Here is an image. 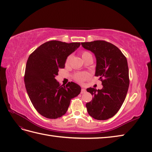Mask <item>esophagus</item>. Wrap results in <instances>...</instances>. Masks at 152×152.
Returning a JSON list of instances; mask_svg holds the SVG:
<instances>
[{
    "label": "esophagus",
    "instance_id": "esophagus-1",
    "mask_svg": "<svg viewBox=\"0 0 152 152\" xmlns=\"http://www.w3.org/2000/svg\"><path fill=\"white\" fill-rule=\"evenodd\" d=\"M86 92V90L85 89V88H83L82 87V89H81V92H80V93H81V94H84V93H85Z\"/></svg>",
    "mask_w": 152,
    "mask_h": 152
}]
</instances>
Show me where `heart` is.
<instances>
[{
    "label": "heart",
    "instance_id": "1",
    "mask_svg": "<svg viewBox=\"0 0 152 152\" xmlns=\"http://www.w3.org/2000/svg\"><path fill=\"white\" fill-rule=\"evenodd\" d=\"M90 56H92L91 55V54L87 51H84L82 53V58L83 60L86 59L87 57ZM71 58H72V55H69L67 56V58H66V65H67L69 64L70 60H71ZM89 77H90V75L88 73L82 72V73H78L75 74V76H74V78H75V79L76 80H77V81L83 82V81H84V80H85L88 79Z\"/></svg>",
    "mask_w": 152,
    "mask_h": 152
}]
</instances>
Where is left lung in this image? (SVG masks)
<instances>
[{
    "label": "left lung",
    "instance_id": "1",
    "mask_svg": "<svg viewBox=\"0 0 152 152\" xmlns=\"http://www.w3.org/2000/svg\"><path fill=\"white\" fill-rule=\"evenodd\" d=\"M96 58L95 76L99 77L103 88H87L94 96L86 104L89 115L104 120L114 116L122 107L129 85L127 61L122 51L112 43L102 40L81 43Z\"/></svg>",
    "mask_w": 152,
    "mask_h": 152
}]
</instances>
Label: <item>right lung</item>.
I'll return each instance as SVG.
<instances>
[{
  "label": "right lung",
  "mask_w": 152,
  "mask_h": 152,
  "mask_svg": "<svg viewBox=\"0 0 152 152\" xmlns=\"http://www.w3.org/2000/svg\"><path fill=\"white\" fill-rule=\"evenodd\" d=\"M80 43L48 42L38 47L26 62L25 84L29 98L38 112L56 119L64 115L70 101L79 95L81 88L73 82L60 85L55 77L64 68L67 56L79 48Z\"/></svg>",
  "instance_id": "obj_1"
}]
</instances>
